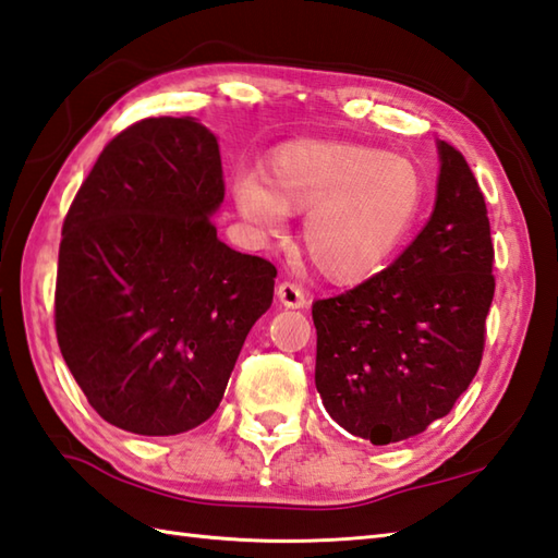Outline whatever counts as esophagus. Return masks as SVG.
<instances>
[{"label": "esophagus", "mask_w": 558, "mask_h": 558, "mask_svg": "<svg viewBox=\"0 0 558 558\" xmlns=\"http://www.w3.org/2000/svg\"><path fill=\"white\" fill-rule=\"evenodd\" d=\"M277 299L283 308H303L308 303V295L293 281H281L277 287Z\"/></svg>", "instance_id": "1"}]
</instances>
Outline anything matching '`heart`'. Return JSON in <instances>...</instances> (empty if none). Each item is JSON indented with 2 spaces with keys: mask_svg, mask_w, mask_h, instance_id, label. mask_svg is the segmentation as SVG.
<instances>
[{
  "mask_svg": "<svg viewBox=\"0 0 558 558\" xmlns=\"http://www.w3.org/2000/svg\"><path fill=\"white\" fill-rule=\"evenodd\" d=\"M426 175L407 156L354 142L305 140L279 149L265 178L238 173L233 199L243 219L277 231L305 214V255L335 283H361L392 263L426 202Z\"/></svg>",
  "mask_w": 558,
  "mask_h": 558,
  "instance_id": "b5f03b06",
  "label": "heart"
}]
</instances>
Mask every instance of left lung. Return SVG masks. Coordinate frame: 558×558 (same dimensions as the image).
<instances>
[{
  "instance_id": "obj_1",
  "label": "left lung",
  "mask_w": 558,
  "mask_h": 558,
  "mask_svg": "<svg viewBox=\"0 0 558 558\" xmlns=\"http://www.w3.org/2000/svg\"><path fill=\"white\" fill-rule=\"evenodd\" d=\"M428 223L383 269L313 303L315 388L351 436L388 446L426 430L470 388L496 281L484 195L464 156L438 142Z\"/></svg>"
}]
</instances>
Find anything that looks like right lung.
<instances>
[{
	"instance_id": "right-lung-1",
	"label": "right lung",
	"mask_w": 558,
	"mask_h": 558,
	"mask_svg": "<svg viewBox=\"0 0 558 558\" xmlns=\"http://www.w3.org/2000/svg\"><path fill=\"white\" fill-rule=\"evenodd\" d=\"M216 136L195 118H146L104 151L62 226L57 344L88 404L140 436L216 412L277 267L216 238Z\"/></svg>"
}]
</instances>
